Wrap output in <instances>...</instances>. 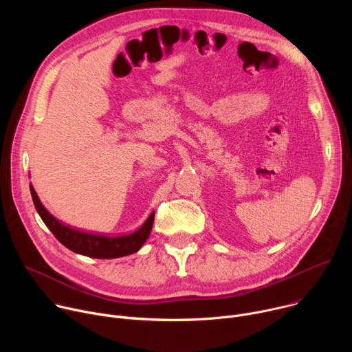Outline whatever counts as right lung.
<instances>
[{"label": "right lung", "instance_id": "obj_1", "mask_svg": "<svg viewBox=\"0 0 352 352\" xmlns=\"http://www.w3.org/2000/svg\"><path fill=\"white\" fill-rule=\"evenodd\" d=\"M30 193H32L34 208L38 216L41 217V220L44 221V224L48 227V230L54 234V236L64 246L71 249L72 252L87 256V258L116 259V258L132 255L138 252V250L143 246V243L148 238L150 231H152V227H153L155 212L150 213V216L139 230L128 235L106 236V235H97V234L78 231L58 221L43 206L32 184H30Z\"/></svg>", "mask_w": 352, "mask_h": 352}]
</instances>
